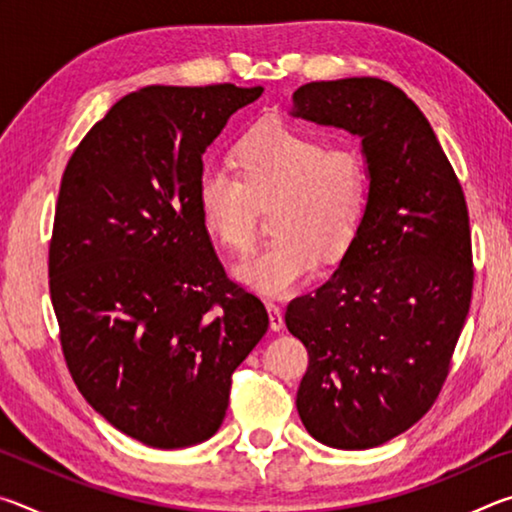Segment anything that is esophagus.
<instances>
[{"label": "esophagus", "mask_w": 512, "mask_h": 512, "mask_svg": "<svg viewBox=\"0 0 512 512\" xmlns=\"http://www.w3.org/2000/svg\"><path fill=\"white\" fill-rule=\"evenodd\" d=\"M266 311H268V323H271L273 332H280L284 329V316H282V309L275 305V302H266Z\"/></svg>", "instance_id": "obj_1"}]
</instances>
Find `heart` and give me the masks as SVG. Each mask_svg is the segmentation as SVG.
<instances>
[{"instance_id":"b5f03b06","label":"heart","mask_w":512,"mask_h":512,"mask_svg":"<svg viewBox=\"0 0 512 512\" xmlns=\"http://www.w3.org/2000/svg\"><path fill=\"white\" fill-rule=\"evenodd\" d=\"M235 171L203 167L194 201L210 237L230 253L255 241L257 205L275 201V239L235 266L237 280L284 298L314 277L320 255L341 257L370 203V164L361 146L327 144L320 133L282 117L257 121L232 149Z\"/></svg>"}]
</instances>
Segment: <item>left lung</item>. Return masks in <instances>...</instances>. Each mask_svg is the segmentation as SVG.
Masks as SVG:
<instances>
[{
    "label": "left lung",
    "mask_w": 512,
    "mask_h": 512,
    "mask_svg": "<svg viewBox=\"0 0 512 512\" xmlns=\"http://www.w3.org/2000/svg\"><path fill=\"white\" fill-rule=\"evenodd\" d=\"M291 115L359 135L370 164L341 266L284 314L309 354L302 424L323 445L370 449L413 427L452 368L474 284L470 214L427 117L393 83H307Z\"/></svg>",
    "instance_id": "1"
}]
</instances>
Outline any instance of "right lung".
Wrapping results in <instances>:
<instances>
[{
  "instance_id": "add662e5",
  "label": "right lung",
  "mask_w": 512,
  "mask_h": 512,
  "mask_svg": "<svg viewBox=\"0 0 512 512\" xmlns=\"http://www.w3.org/2000/svg\"><path fill=\"white\" fill-rule=\"evenodd\" d=\"M232 83L126 94L69 158L49 241V293L76 388L158 449L221 427L232 372L268 329L225 275L196 210L203 153L262 97Z\"/></svg>"
}]
</instances>
